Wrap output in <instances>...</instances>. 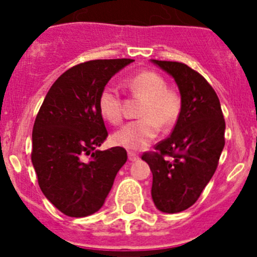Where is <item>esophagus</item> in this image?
<instances>
[{"label": "esophagus", "mask_w": 257, "mask_h": 257, "mask_svg": "<svg viewBox=\"0 0 257 257\" xmlns=\"http://www.w3.org/2000/svg\"><path fill=\"white\" fill-rule=\"evenodd\" d=\"M128 160H130L131 162H135V161L139 160V156L136 153H134V152H128Z\"/></svg>", "instance_id": "obj_1"}]
</instances>
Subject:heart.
Here are the masks:
<instances>
[{"label": "heart", "mask_w": 257, "mask_h": 257, "mask_svg": "<svg viewBox=\"0 0 257 257\" xmlns=\"http://www.w3.org/2000/svg\"><path fill=\"white\" fill-rule=\"evenodd\" d=\"M131 94L143 99L138 121L130 122L113 134L114 144L128 151H142L160 133V124L170 128L178 122L181 113V96L167 87L165 78L153 70H143L124 79ZM97 108L109 123L117 124L123 118V101L118 90L108 85L97 97Z\"/></svg>", "instance_id": "1"}]
</instances>
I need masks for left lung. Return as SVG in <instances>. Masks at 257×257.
<instances>
[{
    "label": "left lung",
    "mask_w": 257,
    "mask_h": 257,
    "mask_svg": "<svg viewBox=\"0 0 257 257\" xmlns=\"http://www.w3.org/2000/svg\"><path fill=\"white\" fill-rule=\"evenodd\" d=\"M152 61L174 77L183 105L171 135L142 160L153 174L156 207L176 213L196 203L216 171L225 145V119L216 92L198 72L178 61Z\"/></svg>",
    "instance_id": "left-lung-1"
}]
</instances>
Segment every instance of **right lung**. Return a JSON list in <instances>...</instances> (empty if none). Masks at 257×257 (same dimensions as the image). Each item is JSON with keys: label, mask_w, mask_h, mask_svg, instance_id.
Here are the masks:
<instances>
[{"label": "right lung", "mask_w": 257, "mask_h": 257, "mask_svg": "<svg viewBox=\"0 0 257 257\" xmlns=\"http://www.w3.org/2000/svg\"><path fill=\"white\" fill-rule=\"evenodd\" d=\"M133 59L74 65L50 87L32 133V163L38 185L60 212L85 217L101 208L127 161L122 147L97 151L108 136L97 97Z\"/></svg>", "instance_id": "add662e5"}]
</instances>
